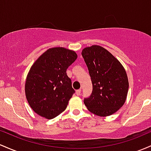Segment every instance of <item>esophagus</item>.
Here are the masks:
<instances>
[{
	"instance_id": "1",
	"label": "esophagus",
	"mask_w": 151,
	"mask_h": 151,
	"mask_svg": "<svg viewBox=\"0 0 151 151\" xmlns=\"http://www.w3.org/2000/svg\"><path fill=\"white\" fill-rule=\"evenodd\" d=\"M81 90H77V91H76V95H77V96H80L81 95Z\"/></svg>"
}]
</instances>
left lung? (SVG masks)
<instances>
[{
	"instance_id": "1",
	"label": "left lung",
	"mask_w": 151,
	"mask_h": 151,
	"mask_svg": "<svg viewBox=\"0 0 151 151\" xmlns=\"http://www.w3.org/2000/svg\"><path fill=\"white\" fill-rule=\"evenodd\" d=\"M81 54L93 85L92 93L84 98L85 105L98 116L112 115L123 106L128 94L129 84L124 68L99 45L84 48Z\"/></svg>"
}]
</instances>
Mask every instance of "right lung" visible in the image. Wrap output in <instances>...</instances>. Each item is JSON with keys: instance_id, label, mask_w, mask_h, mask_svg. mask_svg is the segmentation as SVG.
Returning <instances> with one entry per match:
<instances>
[{"instance_id": "right-lung-1", "label": "right lung", "mask_w": 151, "mask_h": 151, "mask_svg": "<svg viewBox=\"0 0 151 151\" xmlns=\"http://www.w3.org/2000/svg\"><path fill=\"white\" fill-rule=\"evenodd\" d=\"M76 58L73 50L53 48L42 54L30 68L25 82V96L39 116L52 119L65 110L75 93L66 70Z\"/></svg>"}]
</instances>
